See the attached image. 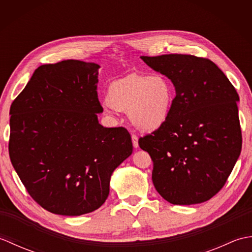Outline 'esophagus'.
<instances>
[{"mask_svg":"<svg viewBox=\"0 0 252 252\" xmlns=\"http://www.w3.org/2000/svg\"><path fill=\"white\" fill-rule=\"evenodd\" d=\"M132 144H133V147L134 148H138V138L135 135H132Z\"/></svg>","mask_w":252,"mask_h":252,"instance_id":"esophagus-1","label":"esophagus"}]
</instances>
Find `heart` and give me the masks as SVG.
<instances>
[{"label":"heart","instance_id":"obj_1","mask_svg":"<svg viewBox=\"0 0 252 252\" xmlns=\"http://www.w3.org/2000/svg\"><path fill=\"white\" fill-rule=\"evenodd\" d=\"M174 100L173 84L162 73L117 80L109 84L106 93L107 105L127 112L132 126L143 133L157 131L167 123ZM107 115L111 116L109 111Z\"/></svg>","mask_w":252,"mask_h":252}]
</instances>
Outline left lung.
<instances>
[{
  "mask_svg": "<svg viewBox=\"0 0 252 252\" xmlns=\"http://www.w3.org/2000/svg\"><path fill=\"white\" fill-rule=\"evenodd\" d=\"M141 58L171 80L176 94L167 123L138 141L154 162L155 189L172 205L207 201L225 184L242 151L236 90L207 58Z\"/></svg>",
  "mask_w": 252,
  "mask_h": 252,
  "instance_id": "left-lung-1",
  "label": "left lung"
}]
</instances>
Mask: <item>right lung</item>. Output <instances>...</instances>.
<instances>
[{"label":"right lung","mask_w":252,"mask_h":252,"mask_svg":"<svg viewBox=\"0 0 252 252\" xmlns=\"http://www.w3.org/2000/svg\"><path fill=\"white\" fill-rule=\"evenodd\" d=\"M98 69L77 60L42 65L10 106V161L30 196L55 215L98 209L133 152L129 132L98 122Z\"/></svg>","instance_id":"add662e5"}]
</instances>
